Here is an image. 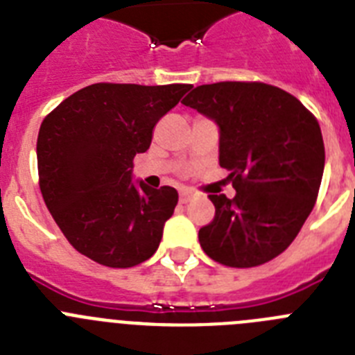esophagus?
Segmentation results:
<instances>
[{
    "instance_id": "34e87169",
    "label": "esophagus",
    "mask_w": 355,
    "mask_h": 355,
    "mask_svg": "<svg viewBox=\"0 0 355 355\" xmlns=\"http://www.w3.org/2000/svg\"><path fill=\"white\" fill-rule=\"evenodd\" d=\"M193 197V193L190 192V190H181L180 192V202L181 205H187V202H190Z\"/></svg>"
}]
</instances>
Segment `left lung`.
<instances>
[{
  "label": "left lung",
  "mask_w": 355,
  "mask_h": 355,
  "mask_svg": "<svg viewBox=\"0 0 355 355\" xmlns=\"http://www.w3.org/2000/svg\"><path fill=\"white\" fill-rule=\"evenodd\" d=\"M184 106L216 122L218 163L236 196H208L215 216L200 247L233 268L270 261L290 247L311 213L325 149L315 115L286 90L259 81L200 85Z\"/></svg>",
  "instance_id": "1"
}]
</instances>
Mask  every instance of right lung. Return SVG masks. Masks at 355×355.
Masks as SVG:
<instances>
[{
    "mask_svg": "<svg viewBox=\"0 0 355 355\" xmlns=\"http://www.w3.org/2000/svg\"><path fill=\"white\" fill-rule=\"evenodd\" d=\"M192 85L94 83L60 103L37 139L44 202L78 252L130 268L149 259L174 213L178 192L133 181L156 122Z\"/></svg>",
    "mask_w": 355,
    "mask_h": 355,
    "instance_id": "1",
    "label": "right lung"
}]
</instances>
